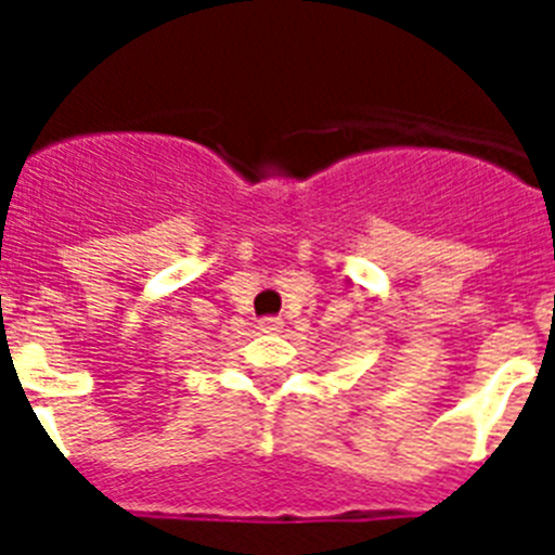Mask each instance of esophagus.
<instances>
[{
  "mask_svg": "<svg viewBox=\"0 0 555 555\" xmlns=\"http://www.w3.org/2000/svg\"><path fill=\"white\" fill-rule=\"evenodd\" d=\"M283 322L278 320V317H263L261 322H258V327H261L263 333H274V331H281Z\"/></svg>",
  "mask_w": 555,
  "mask_h": 555,
  "instance_id": "obj_1",
  "label": "esophagus"
}]
</instances>
